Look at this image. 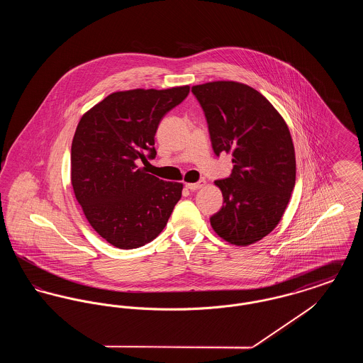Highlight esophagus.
<instances>
[{"label": "esophagus", "mask_w": 363, "mask_h": 363, "mask_svg": "<svg viewBox=\"0 0 363 363\" xmlns=\"http://www.w3.org/2000/svg\"><path fill=\"white\" fill-rule=\"evenodd\" d=\"M203 186H204V181H200V182H196V184H186V189H189L190 191L201 189Z\"/></svg>", "instance_id": "34e87169"}]
</instances>
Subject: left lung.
<instances>
[{"label":"left lung","mask_w":363,"mask_h":363,"mask_svg":"<svg viewBox=\"0 0 363 363\" xmlns=\"http://www.w3.org/2000/svg\"><path fill=\"white\" fill-rule=\"evenodd\" d=\"M215 155L233 154V172L215 184L223 206L209 218L225 241L246 246L280 222L295 186V152L284 120L259 91L235 82L191 86Z\"/></svg>","instance_id":"left-lung-1"}]
</instances>
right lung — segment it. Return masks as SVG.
Instances as JSON below:
<instances>
[{
	"label": "right lung",
	"instance_id": "right-lung-1",
	"mask_svg": "<svg viewBox=\"0 0 363 363\" xmlns=\"http://www.w3.org/2000/svg\"><path fill=\"white\" fill-rule=\"evenodd\" d=\"M189 86L114 92L82 117L72 141V186L86 220L108 243L136 249L155 240L182 194L138 163L156 156L162 118Z\"/></svg>",
	"mask_w": 363,
	"mask_h": 363
}]
</instances>
